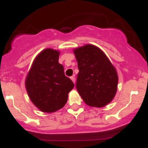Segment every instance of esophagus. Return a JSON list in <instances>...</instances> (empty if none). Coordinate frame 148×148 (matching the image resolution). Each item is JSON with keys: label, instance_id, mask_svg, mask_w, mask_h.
Here are the masks:
<instances>
[{"label": "esophagus", "instance_id": "obj_1", "mask_svg": "<svg viewBox=\"0 0 148 148\" xmlns=\"http://www.w3.org/2000/svg\"><path fill=\"white\" fill-rule=\"evenodd\" d=\"M70 78H71V80L73 82V83H75V75H73V76H71V77H70Z\"/></svg>", "mask_w": 148, "mask_h": 148}]
</instances>
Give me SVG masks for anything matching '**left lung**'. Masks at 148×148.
<instances>
[{
	"label": "left lung",
	"mask_w": 148,
	"mask_h": 148,
	"mask_svg": "<svg viewBox=\"0 0 148 148\" xmlns=\"http://www.w3.org/2000/svg\"><path fill=\"white\" fill-rule=\"evenodd\" d=\"M79 72L76 89L87 105L102 108L113 100L117 90L118 75L110 60L91 44L74 49Z\"/></svg>",
	"instance_id": "obj_1"
}]
</instances>
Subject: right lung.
<instances>
[{
	"mask_svg": "<svg viewBox=\"0 0 148 148\" xmlns=\"http://www.w3.org/2000/svg\"><path fill=\"white\" fill-rule=\"evenodd\" d=\"M58 57V51L43 50L34 60L26 78L30 100L45 113H53L62 108L67 101L68 93L74 87L71 79L65 76Z\"/></svg>",
	"mask_w": 148,
	"mask_h": 148,
	"instance_id": "add662e5",
	"label": "right lung"
}]
</instances>
